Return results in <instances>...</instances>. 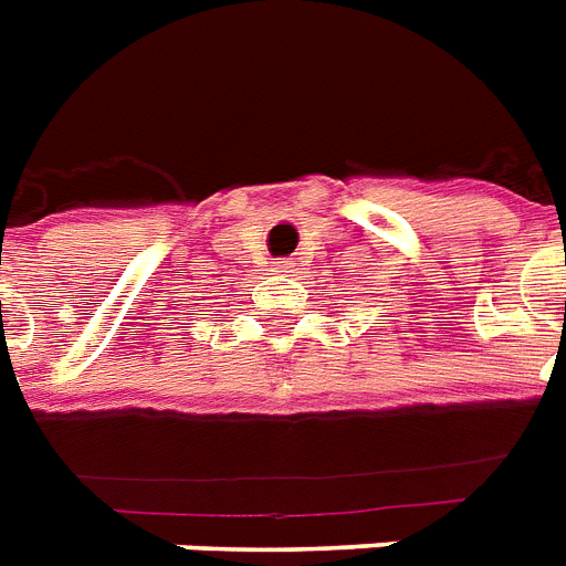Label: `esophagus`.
<instances>
[{
	"label": "esophagus",
	"instance_id": "obj_1",
	"mask_svg": "<svg viewBox=\"0 0 566 566\" xmlns=\"http://www.w3.org/2000/svg\"><path fill=\"white\" fill-rule=\"evenodd\" d=\"M273 270L275 273H293V264L291 261H284V258H279V261H273Z\"/></svg>",
	"mask_w": 566,
	"mask_h": 566
}]
</instances>
